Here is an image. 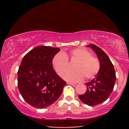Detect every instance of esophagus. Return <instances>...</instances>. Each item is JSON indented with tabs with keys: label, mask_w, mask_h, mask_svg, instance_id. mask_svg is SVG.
Masks as SVG:
<instances>
[{
	"label": "esophagus",
	"mask_w": 129,
	"mask_h": 129,
	"mask_svg": "<svg viewBox=\"0 0 129 129\" xmlns=\"http://www.w3.org/2000/svg\"><path fill=\"white\" fill-rule=\"evenodd\" d=\"M67 84H70V85H75V83H71V82H67Z\"/></svg>",
	"instance_id": "obj_1"
}]
</instances>
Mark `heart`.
Here are the masks:
<instances>
[{
  "label": "heart",
  "instance_id": "obj_1",
  "mask_svg": "<svg viewBox=\"0 0 129 129\" xmlns=\"http://www.w3.org/2000/svg\"><path fill=\"white\" fill-rule=\"evenodd\" d=\"M68 58L71 61H76L74 65V70L66 72L68 68ZM52 65L60 76L63 75V78L72 82H79L86 79L94 77L100 69V63L98 57L91 55L87 49L77 47L70 50L68 56L62 52L56 54L52 60Z\"/></svg>",
  "mask_w": 129,
  "mask_h": 129
}]
</instances>
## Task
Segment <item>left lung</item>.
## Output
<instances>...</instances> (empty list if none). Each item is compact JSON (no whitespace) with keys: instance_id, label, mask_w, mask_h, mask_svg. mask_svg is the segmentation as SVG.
Segmentation results:
<instances>
[{"instance_id":"left-lung-1","label":"left lung","mask_w":129,"mask_h":129,"mask_svg":"<svg viewBox=\"0 0 129 129\" xmlns=\"http://www.w3.org/2000/svg\"><path fill=\"white\" fill-rule=\"evenodd\" d=\"M87 46L90 47L96 53L100 61V69L96 76L86 83V91L79 95V98L86 105L93 106L102 103L109 98L113 90L116 77L113 65L105 52L93 44Z\"/></svg>"}]
</instances>
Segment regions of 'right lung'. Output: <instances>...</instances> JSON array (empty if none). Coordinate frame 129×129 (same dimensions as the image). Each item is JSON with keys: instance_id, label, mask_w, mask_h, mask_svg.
<instances>
[{"instance_id": "add662e5", "label": "right lung", "mask_w": 129, "mask_h": 129, "mask_svg": "<svg viewBox=\"0 0 129 129\" xmlns=\"http://www.w3.org/2000/svg\"><path fill=\"white\" fill-rule=\"evenodd\" d=\"M60 48L40 46L23 58L17 72V85L22 98L31 106L44 109L60 96L65 81L53 69L52 60Z\"/></svg>"}]
</instances>
